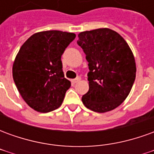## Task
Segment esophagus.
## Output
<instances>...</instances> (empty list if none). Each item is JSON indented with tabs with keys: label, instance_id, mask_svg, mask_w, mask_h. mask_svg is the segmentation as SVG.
Returning a JSON list of instances; mask_svg holds the SVG:
<instances>
[{
	"label": "esophagus",
	"instance_id": "34e87169",
	"mask_svg": "<svg viewBox=\"0 0 154 154\" xmlns=\"http://www.w3.org/2000/svg\"><path fill=\"white\" fill-rule=\"evenodd\" d=\"M80 80H81V77H76L75 79H72V83H73V84L77 83V82H79Z\"/></svg>",
	"mask_w": 154,
	"mask_h": 154
}]
</instances>
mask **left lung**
<instances>
[{"mask_svg": "<svg viewBox=\"0 0 154 154\" xmlns=\"http://www.w3.org/2000/svg\"><path fill=\"white\" fill-rule=\"evenodd\" d=\"M77 44L88 62L89 91L84 106L105 113L118 107L131 91L136 76L134 57L126 41L112 29H97L78 35Z\"/></svg>", "mask_w": 154, "mask_h": 154, "instance_id": "left-lung-1", "label": "left lung"}]
</instances>
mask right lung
<instances>
[{
	"label": "right lung",
	"mask_w": 154,
	"mask_h": 154,
	"mask_svg": "<svg viewBox=\"0 0 154 154\" xmlns=\"http://www.w3.org/2000/svg\"><path fill=\"white\" fill-rule=\"evenodd\" d=\"M76 37L73 33L48 30L36 33L20 48L12 73L22 98L42 113L57 109L71 87L64 77L61 57Z\"/></svg>",
	"instance_id": "add662e5"
}]
</instances>
